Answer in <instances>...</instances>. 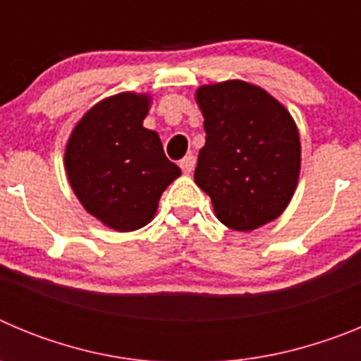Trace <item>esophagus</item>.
<instances>
[{
	"mask_svg": "<svg viewBox=\"0 0 361 361\" xmlns=\"http://www.w3.org/2000/svg\"><path fill=\"white\" fill-rule=\"evenodd\" d=\"M180 168H183L184 173H191V171H193V168H195V157H193V155H188V157H184L183 161H180Z\"/></svg>",
	"mask_w": 361,
	"mask_h": 361,
	"instance_id": "34e87169",
	"label": "esophagus"
}]
</instances>
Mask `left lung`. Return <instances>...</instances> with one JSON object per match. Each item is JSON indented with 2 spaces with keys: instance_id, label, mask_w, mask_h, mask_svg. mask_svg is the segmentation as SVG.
Returning <instances> with one entry per match:
<instances>
[{
  "instance_id": "left-lung-1",
  "label": "left lung",
  "mask_w": 361,
  "mask_h": 361,
  "mask_svg": "<svg viewBox=\"0 0 361 361\" xmlns=\"http://www.w3.org/2000/svg\"><path fill=\"white\" fill-rule=\"evenodd\" d=\"M195 99L206 132L195 183L216 219L235 231L279 219L295 195L302 155L288 108L240 79L199 86Z\"/></svg>"
}]
</instances>
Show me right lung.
<instances>
[{
    "label": "right lung",
    "mask_w": 361,
    "mask_h": 361,
    "mask_svg": "<svg viewBox=\"0 0 361 361\" xmlns=\"http://www.w3.org/2000/svg\"><path fill=\"white\" fill-rule=\"evenodd\" d=\"M152 97L123 92L99 101L68 137L65 170L86 212L116 231H135L155 216L162 191L180 175L159 133L142 126Z\"/></svg>",
    "instance_id": "obj_1"
}]
</instances>
